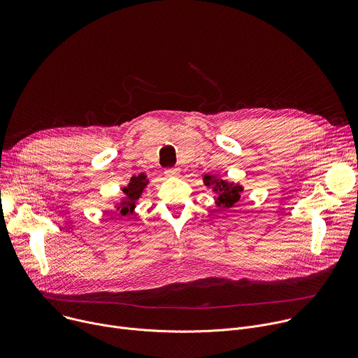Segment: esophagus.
<instances>
[{
    "instance_id": "34e87169",
    "label": "esophagus",
    "mask_w": 358,
    "mask_h": 358,
    "mask_svg": "<svg viewBox=\"0 0 358 358\" xmlns=\"http://www.w3.org/2000/svg\"><path fill=\"white\" fill-rule=\"evenodd\" d=\"M164 174H166L167 177H177V176H178V169H167V170L164 171Z\"/></svg>"
}]
</instances>
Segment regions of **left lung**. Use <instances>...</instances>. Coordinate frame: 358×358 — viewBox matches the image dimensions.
I'll use <instances>...</instances> for the list:
<instances>
[{
	"instance_id": "obj_1",
	"label": "left lung",
	"mask_w": 358,
	"mask_h": 358,
	"mask_svg": "<svg viewBox=\"0 0 358 358\" xmlns=\"http://www.w3.org/2000/svg\"><path fill=\"white\" fill-rule=\"evenodd\" d=\"M203 184L207 187H213V189L218 194L217 206L222 208H231L241 198V192L243 191L242 185L228 182L225 180L217 178L215 176L206 174L203 176Z\"/></svg>"
}]
</instances>
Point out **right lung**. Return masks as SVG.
I'll return each mask as SVG.
<instances>
[{
  "mask_svg": "<svg viewBox=\"0 0 358 358\" xmlns=\"http://www.w3.org/2000/svg\"><path fill=\"white\" fill-rule=\"evenodd\" d=\"M148 184V180L145 178L144 174H140L137 177H131L130 182L127 187L123 188L124 192V198L116 203V211L117 214H120L122 217L131 214L134 207H136V201L140 198L143 189L145 188V185Z\"/></svg>",
  "mask_w": 358,
  "mask_h": 358,
  "instance_id": "add662e5",
  "label": "right lung"
}]
</instances>
